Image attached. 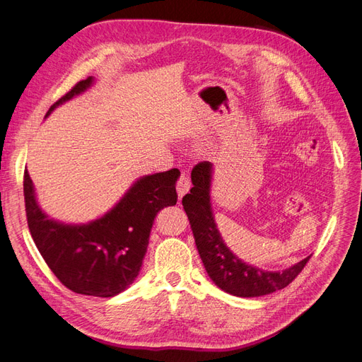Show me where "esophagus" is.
I'll use <instances>...</instances> for the list:
<instances>
[{
    "mask_svg": "<svg viewBox=\"0 0 362 362\" xmlns=\"http://www.w3.org/2000/svg\"><path fill=\"white\" fill-rule=\"evenodd\" d=\"M190 180H189V177L187 175H184V173H181V177L178 178V182H177V192H178V196H180V199L182 198V196L187 193L189 190H190Z\"/></svg>",
    "mask_w": 362,
    "mask_h": 362,
    "instance_id": "34e87169",
    "label": "esophagus"
}]
</instances>
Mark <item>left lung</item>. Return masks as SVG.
Here are the masks:
<instances>
[{
    "label": "left lung",
    "mask_w": 362,
    "mask_h": 362,
    "mask_svg": "<svg viewBox=\"0 0 362 362\" xmlns=\"http://www.w3.org/2000/svg\"><path fill=\"white\" fill-rule=\"evenodd\" d=\"M213 164L202 161L192 170L190 193L182 198L196 247L208 276L216 286L238 298H258L286 288L299 275L310 257L282 272H269L250 266L233 254L218 233L211 208Z\"/></svg>",
    "instance_id": "obj_1"
}]
</instances>
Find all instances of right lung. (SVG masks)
<instances>
[{
  "label": "right lung",
  "instance_id": "1",
  "mask_svg": "<svg viewBox=\"0 0 362 362\" xmlns=\"http://www.w3.org/2000/svg\"><path fill=\"white\" fill-rule=\"evenodd\" d=\"M95 83L75 84L51 105L45 117ZM178 169L140 177L104 216L87 223H64L39 206L30 173H24L27 222L33 240L51 272L74 293L113 298L137 278L146 255L151 228L164 206L177 204Z\"/></svg>",
  "mask_w": 362,
  "mask_h": 362
}]
</instances>
